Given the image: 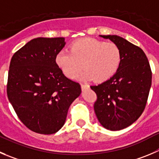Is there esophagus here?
<instances>
[{
    "mask_svg": "<svg viewBox=\"0 0 159 159\" xmlns=\"http://www.w3.org/2000/svg\"><path fill=\"white\" fill-rule=\"evenodd\" d=\"M90 87V86L87 85V84H81V88H82V90H85V89H87Z\"/></svg>",
    "mask_w": 159,
    "mask_h": 159,
    "instance_id": "obj_1",
    "label": "esophagus"
}]
</instances>
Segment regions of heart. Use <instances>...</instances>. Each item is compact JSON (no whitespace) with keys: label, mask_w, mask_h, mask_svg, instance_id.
Segmentation results:
<instances>
[{"label":"heart","mask_w":159,"mask_h":159,"mask_svg":"<svg viewBox=\"0 0 159 159\" xmlns=\"http://www.w3.org/2000/svg\"><path fill=\"white\" fill-rule=\"evenodd\" d=\"M63 73L70 79L78 75L81 69L84 80L102 83L116 74L122 61L120 48L113 42L86 37L72 42L69 51L61 50L55 57Z\"/></svg>","instance_id":"heart-1"}]
</instances>
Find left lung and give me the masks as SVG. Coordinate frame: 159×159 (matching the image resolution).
Listing matches in <instances>:
<instances>
[{"mask_svg":"<svg viewBox=\"0 0 159 159\" xmlns=\"http://www.w3.org/2000/svg\"><path fill=\"white\" fill-rule=\"evenodd\" d=\"M116 43L122 61L112 77L90 88L96 93L93 109L107 129L120 130L134 123L143 113L152 86V70L141 48L116 35H101Z\"/></svg>","mask_w":159,"mask_h":159,"instance_id":"8db88e82","label":"left lung"}]
</instances>
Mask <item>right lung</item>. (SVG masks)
Masks as SVG:
<instances>
[{
    "mask_svg": "<svg viewBox=\"0 0 159 159\" xmlns=\"http://www.w3.org/2000/svg\"><path fill=\"white\" fill-rule=\"evenodd\" d=\"M65 45L64 37H38L11 60L7 98L21 122L37 134L58 132L81 93L80 84L68 79L56 64V55Z\"/></svg>",
    "mask_w": 159,
    "mask_h": 159,
    "instance_id": "add662e5",
    "label": "right lung"
}]
</instances>
